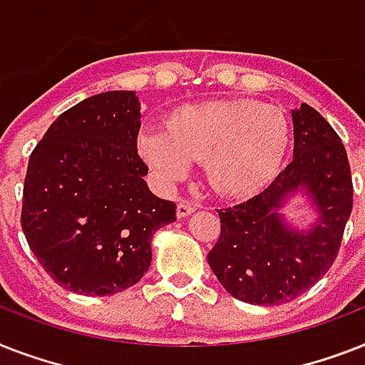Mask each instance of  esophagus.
Here are the masks:
<instances>
[{"instance_id":"1","label":"esophagus","mask_w":365,"mask_h":365,"mask_svg":"<svg viewBox=\"0 0 365 365\" xmlns=\"http://www.w3.org/2000/svg\"><path fill=\"white\" fill-rule=\"evenodd\" d=\"M191 212H195V205H191L189 200H180V202H178V208H176L178 217H187Z\"/></svg>"}]
</instances>
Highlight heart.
I'll return each mask as SVG.
<instances>
[{"label": "heart", "instance_id": "1", "mask_svg": "<svg viewBox=\"0 0 365 365\" xmlns=\"http://www.w3.org/2000/svg\"><path fill=\"white\" fill-rule=\"evenodd\" d=\"M166 130L140 136V151L163 182L180 180L191 163L205 160L214 191L248 197L277 176L289 143L282 110L255 100H217L183 106L166 121Z\"/></svg>", "mask_w": 365, "mask_h": 365}]
</instances>
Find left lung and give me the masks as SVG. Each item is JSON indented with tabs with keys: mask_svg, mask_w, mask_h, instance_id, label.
<instances>
[{
	"mask_svg": "<svg viewBox=\"0 0 365 365\" xmlns=\"http://www.w3.org/2000/svg\"><path fill=\"white\" fill-rule=\"evenodd\" d=\"M294 117V159L252 199L217 210L222 231L208 263L220 284L252 305H280L320 280L339 254L352 212V176L341 138L314 108ZM305 187L321 212L314 228L292 232L277 216L288 194Z\"/></svg>",
	"mask_w": 365,
	"mask_h": 365,
	"instance_id": "left-lung-1",
	"label": "left lung"
}]
</instances>
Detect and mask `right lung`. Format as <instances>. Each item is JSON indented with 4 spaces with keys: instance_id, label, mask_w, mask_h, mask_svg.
<instances>
[{
    "instance_id": "right-lung-1",
    "label": "right lung",
    "mask_w": 365,
    "mask_h": 365,
    "mask_svg": "<svg viewBox=\"0 0 365 365\" xmlns=\"http://www.w3.org/2000/svg\"><path fill=\"white\" fill-rule=\"evenodd\" d=\"M138 132L136 94L111 91L64 111L30 155L22 231L45 272L73 294L134 286L151 265L153 233L176 220V205L143 180Z\"/></svg>"
}]
</instances>
